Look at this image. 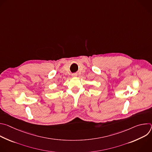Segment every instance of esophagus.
<instances>
[{
	"label": "esophagus",
	"instance_id": "34e87169",
	"mask_svg": "<svg viewBox=\"0 0 152 152\" xmlns=\"http://www.w3.org/2000/svg\"><path fill=\"white\" fill-rule=\"evenodd\" d=\"M77 76V73H73V74H72V76H73V77H76Z\"/></svg>",
	"mask_w": 152,
	"mask_h": 152
}]
</instances>
